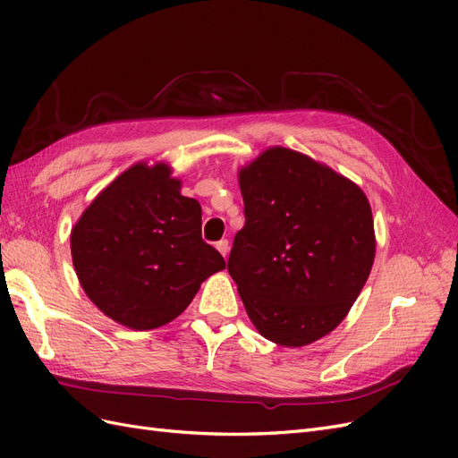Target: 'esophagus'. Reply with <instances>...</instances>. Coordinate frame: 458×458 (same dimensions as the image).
<instances>
[{
    "instance_id": "obj_1",
    "label": "esophagus",
    "mask_w": 458,
    "mask_h": 458,
    "mask_svg": "<svg viewBox=\"0 0 458 458\" xmlns=\"http://www.w3.org/2000/svg\"><path fill=\"white\" fill-rule=\"evenodd\" d=\"M216 248H217V250L221 252V256H224V258H227V254H229V241H219V242H216Z\"/></svg>"
}]
</instances>
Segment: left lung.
I'll return each instance as SVG.
<instances>
[{
    "instance_id": "left-lung-1",
    "label": "left lung",
    "mask_w": 458,
    "mask_h": 458,
    "mask_svg": "<svg viewBox=\"0 0 458 458\" xmlns=\"http://www.w3.org/2000/svg\"><path fill=\"white\" fill-rule=\"evenodd\" d=\"M244 227L229 275L263 338L301 348L335 330L369 279L377 239L361 187L293 148L239 172Z\"/></svg>"
}]
</instances>
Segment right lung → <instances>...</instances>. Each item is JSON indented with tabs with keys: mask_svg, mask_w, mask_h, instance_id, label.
Listing matches in <instances>:
<instances>
[{
	"mask_svg": "<svg viewBox=\"0 0 458 458\" xmlns=\"http://www.w3.org/2000/svg\"><path fill=\"white\" fill-rule=\"evenodd\" d=\"M202 208L165 162H137L106 185L71 231L78 281L113 321L152 330L182 315L225 259L202 241Z\"/></svg>",
	"mask_w": 458,
	"mask_h": 458,
	"instance_id": "right-lung-1",
	"label": "right lung"
}]
</instances>
